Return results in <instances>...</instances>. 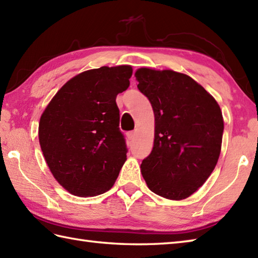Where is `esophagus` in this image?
Listing matches in <instances>:
<instances>
[{"mask_svg": "<svg viewBox=\"0 0 258 258\" xmlns=\"http://www.w3.org/2000/svg\"><path fill=\"white\" fill-rule=\"evenodd\" d=\"M127 136H128V139H130L131 141H134L135 138H136V133H135V132H130V133L127 134Z\"/></svg>", "mask_w": 258, "mask_h": 258, "instance_id": "34e87169", "label": "esophagus"}]
</instances>
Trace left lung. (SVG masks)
<instances>
[{"mask_svg": "<svg viewBox=\"0 0 258 258\" xmlns=\"http://www.w3.org/2000/svg\"><path fill=\"white\" fill-rule=\"evenodd\" d=\"M135 78L155 117L154 145L142 162V175L153 193L184 200L206 182L217 164L224 131L221 107L186 74L142 68Z\"/></svg>", "mask_w": 258, "mask_h": 258, "instance_id": "obj_1", "label": "left lung"}]
</instances>
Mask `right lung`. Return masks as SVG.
<instances>
[{
    "label": "right lung",
    "instance_id": "right-lung-1",
    "mask_svg": "<svg viewBox=\"0 0 258 258\" xmlns=\"http://www.w3.org/2000/svg\"><path fill=\"white\" fill-rule=\"evenodd\" d=\"M130 65L89 70L67 82L43 112L38 140L47 166L69 193L90 197L112 187L126 161L118 93Z\"/></svg>",
    "mask_w": 258,
    "mask_h": 258
}]
</instances>
